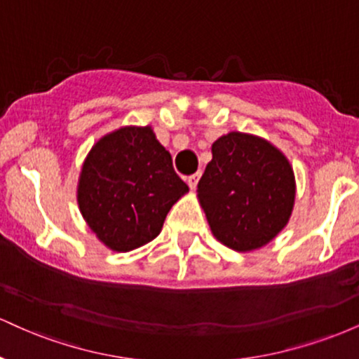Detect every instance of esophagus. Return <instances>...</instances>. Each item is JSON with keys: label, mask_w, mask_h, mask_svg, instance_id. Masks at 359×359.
Masks as SVG:
<instances>
[{"label": "esophagus", "mask_w": 359, "mask_h": 359, "mask_svg": "<svg viewBox=\"0 0 359 359\" xmlns=\"http://www.w3.org/2000/svg\"><path fill=\"white\" fill-rule=\"evenodd\" d=\"M199 179H201V174H199V172H197V174H192V175L185 177V182L189 184V187H191V189H196V185H197V182H199Z\"/></svg>", "instance_id": "esophagus-1"}]
</instances>
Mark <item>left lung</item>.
Segmentation results:
<instances>
[{
    "label": "left lung",
    "instance_id": "1",
    "mask_svg": "<svg viewBox=\"0 0 359 359\" xmlns=\"http://www.w3.org/2000/svg\"><path fill=\"white\" fill-rule=\"evenodd\" d=\"M214 236L236 251L257 250L282 231L295 199L290 163L269 142L233 133L212 143L199 185Z\"/></svg>",
    "mask_w": 359,
    "mask_h": 359
}]
</instances>
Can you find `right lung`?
Wrapping results in <instances>:
<instances>
[{
	"instance_id": "right-lung-1",
	"label": "right lung",
	"mask_w": 359,
	"mask_h": 359,
	"mask_svg": "<svg viewBox=\"0 0 359 359\" xmlns=\"http://www.w3.org/2000/svg\"><path fill=\"white\" fill-rule=\"evenodd\" d=\"M187 191L151 128H121L93 147L77 201L106 246L130 251L158 236L170 208Z\"/></svg>"
}]
</instances>
